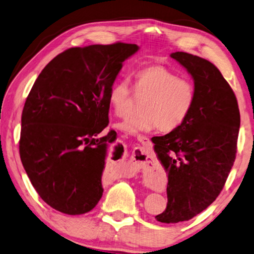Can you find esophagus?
Here are the masks:
<instances>
[{"label":"esophagus","mask_w":254,"mask_h":254,"mask_svg":"<svg viewBox=\"0 0 254 254\" xmlns=\"http://www.w3.org/2000/svg\"><path fill=\"white\" fill-rule=\"evenodd\" d=\"M137 140H138L143 146H147L149 144V138H148V137H146V136H138V137H137ZM147 158H148V156L146 157V161H147Z\"/></svg>","instance_id":"1"}]
</instances>
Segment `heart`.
Wrapping results in <instances>:
<instances>
[{
  "instance_id": "obj_1",
  "label": "heart",
  "mask_w": 254,
  "mask_h": 254,
  "mask_svg": "<svg viewBox=\"0 0 254 254\" xmlns=\"http://www.w3.org/2000/svg\"><path fill=\"white\" fill-rule=\"evenodd\" d=\"M135 90L139 96L147 97L141 110L143 115L128 117L117 127L129 135L161 128L173 131L181 127L193 109L195 88L189 79L162 65H149L135 73ZM131 88L127 80H119L110 87L108 102L115 115L125 116L129 110Z\"/></svg>"
}]
</instances>
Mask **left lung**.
<instances>
[{
    "mask_svg": "<svg viewBox=\"0 0 254 254\" xmlns=\"http://www.w3.org/2000/svg\"><path fill=\"white\" fill-rule=\"evenodd\" d=\"M171 57L192 75L196 96L185 123L154 140L168 174L166 210L155 216L162 223L189 221L215 201L235 161L240 129L237 97L220 70L186 52Z\"/></svg>",
    "mask_w": 254,
    "mask_h": 254,
    "instance_id": "8db88e82",
    "label": "left lung"
}]
</instances>
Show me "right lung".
Instances as JSON below:
<instances>
[{
  "label": "right lung",
  "instance_id": "1",
  "mask_svg": "<svg viewBox=\"0 0 254 254\" xmlns=\"http://www.w3.org/2000/svg\"><path fill=\"white\" fill-rule=\"evenodd\" d=\"M138 46L116 42L71 48L49 62L22 111L20 157L44 202L69 215L91 211L102 196L108 147V92Z\"/></svg>",
  "mask_w": 254,
  "mask_h": 254
}]
</instances>
